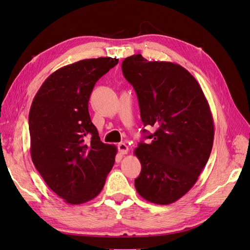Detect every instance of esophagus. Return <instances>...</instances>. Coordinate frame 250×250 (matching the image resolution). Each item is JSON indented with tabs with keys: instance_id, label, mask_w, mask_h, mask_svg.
<instances>
[{
	"instance_id": "34e87169",
	"label": "esophagus",
	"mask_w": 250,
	"mask_h": 250,
	"mask_svg": "<svg viewBox=\"0 0 250 250\" xmlns=\"http://www.w3.org/2000/svg\"><path fill=\"white\" fill-rule=\"evenodd\" d=\"M118 149H119L120 154H122V155H126V154H128V152H129L128 146L125 145V144H123V143L118 145Z\"/></svg>"
}]
</instances>
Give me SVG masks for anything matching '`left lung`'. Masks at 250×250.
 <instances>
[{"instance_id": "1", "label": "left lung", "mask_w": 250, "mask_h": 250, "mask_svg": "<svg viewBox=\"0 0 250 250\" xmlns=\"http://www.w3.org/2000/svg\"><path fill=\"white\" fill-rule=\"evenodd\" d=\"M122 72L136 92L144 126L157 129L146 136L151 143L134 149L142 164L135 188L148 202L171 204L192 188L210 156V107L197 80L177 63L136 54L124 59Z\"/></svg>"}]
</instances>
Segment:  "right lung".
Masks as SVG:
<instances>
[{
  "instance_id": "add662e5",
  "label": "right lung",
  "mask_w": 250,
  "mask_h": 250,
  "mask_svg": "<svg viewBox=\"0 0 250 250\" xmlns=\"http://www.w3.org/2000/svg\"><path fill=\"white\" fill-rule=\"evenodd\" d=\"M118 62L98 57L58 68L40 87L29 109L33 163L68 204L94 199L114 166L117 146L101 141L88 102L98 79Z\"/></svg>"
}]
</instances>
